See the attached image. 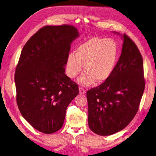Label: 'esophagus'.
<instances>
[{"label": "esophagus", "mask_w": 156, "mask_h": 156, "mask_svg": "<svg viewBox=\"0 0 156 156\" xmlns=\"http://www.w3.org/2000/svg\"><path fill=\"white\" fill-rule=\"evenodd\" d=\"M79 94H85L86 91L84 90L83 88L79 87Z\"/></svg>", "instance_id": "esophagus-1"}]
</instances>
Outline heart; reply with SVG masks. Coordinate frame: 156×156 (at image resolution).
<instances>
[{
    "instance_id": "heart-1",
    "label": "heart",
    "mask_w": 156,
    "mask_h": 156,
    "mask_svg": "<svg viewBox=\"0 0 156 156\" xmlns=\"http://www.w3.org/2000/svg\"><path fill=\"white\" fill-rule=\"evenodd\" d=\"M118 56L115 42L111 39L94 37L80 45L75 55L69 53L66 62V73L72 79L83 69L84 73L78 79L81 85L88 87L96 81L103 83L114 72Z\"/></svg>"
}]
</instances>
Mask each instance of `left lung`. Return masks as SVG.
I'll list each match as a JSON object with an SVG mask.
<instances>
[{"label": "left lung", "mask_w": 156, "mask_h": 156, "mask_svg": "<svg viewBox=\"0 0 156 156\" xmlns=\"http://www.w3.org/2000/svg\"><path fill=\"white\" fill-rule=\"evenodd\" d=\"M122 53L108 80L87 93L88 126L94 133L108 136L128 125L137 112L144 90L143 60L134 42L126 34Z\"/></svg>", "instance_id": "obj_1"}]
</instances>
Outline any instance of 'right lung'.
<instances>
[{"label":"right lung","instance_id":"right-lung-1","mask_svg":"<svg viewBox=\"0 0 156 156\" xmlns=\"http://www.w3.org/2000/svg\"><path fill=\"white\" fill-rule=\"evenodd\" d=\"M76 28L45 26L21 51L15 74L17 103L23 117L37 131L53 133L62 127L66 108L79 94L77 84L65 74Z\"/></svg>","mask_w":156,"mask_h":156}]
</instances>
